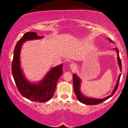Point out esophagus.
<instances>
[{"label":"esophagus","instance_id":"1","mask_svg":"<svg viewBox=\"0 0 128 128\" xmlns=\"http://www.w3.org/2000/svg\"><path fill=\"white\" fill-rule=\"evenodd\" d=\"M70 68L72 70H75L76 68H77V66H76V64H74V63H72L70 65Z\"/></svg>","mask_w":128,"mask_h":128}]
</instances>
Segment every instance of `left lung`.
Returning a JSON list of instances; mask_svg holds the SVG:
<instances>
[{"mask_svg": "<svg viewBox=\"0 0 128 128\" xmlns=\"http://www.w3.org/2000/svg\"><path fill=\"white\" fill-rule=\"evenodd\" d=\"M110 41H111V40L110 39ZM112 42V41H111ZM116 52L118 53V56H117V60H118V63L119 64L120 70H122V61L121 60H120L119 55H118V50L117 48H115ZM120 76H121V74L119 75V77H118V80H117V84H116V86H115V88H114V91H113L112 93L111 94V95L110 96L106 97V98H104V99H93V98H86V97L84 96L80 92V80L79 78L78 77L77 75L75 74H73V88H74V93H75L76 97H77L78 99L79 100V102H80L82 104H86V105H97V104H99L100 103H102L104 102L105 100H106L108 99H109L110 98H111V96L114 95V94L115 93V92L117 91V88H118V84H119V80L120 78Z\"/></svg>", "mask_w": 128, "mask_h": 128, "instance_id": "1", "label": "left lung"}]
</instances>
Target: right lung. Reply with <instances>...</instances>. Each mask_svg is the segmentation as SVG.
Wrapping results in <instances>:
<instances>
[{
  "label": "right lung",
  "mask_w": 128,
  "mask_h": 128,
  "mask_svg": "<svg viewBox=\"0 0 128 128\" xmlns=\"http://www.w3.org/2000/svg\"><path fill=\"white\" fill-rule=\"evenodd\" d=\"M36 32H26L16 44L11 65L12 74L20 93L34 102H44L52 98L55 93L56 83L62 73V65L53 67L42 81L37 84L29 82L23 76L20 66V53L22 44L26 40L40 39Z\"/></svg>",
  "instance_id": "right-lung-1"
}]
</instances>
